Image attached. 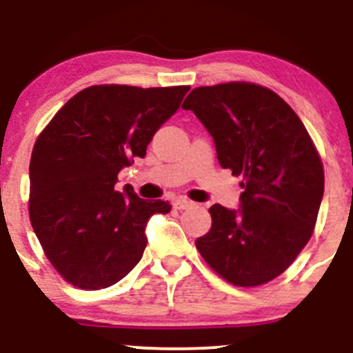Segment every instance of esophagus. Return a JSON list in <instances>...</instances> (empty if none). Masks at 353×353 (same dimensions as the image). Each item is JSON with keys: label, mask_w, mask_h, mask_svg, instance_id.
<instances>
[{"label": "esophagus", "mask_w": 353, "mask_h": 353, "mask_svg": "<svg viewBox=\"0 0 353 353\" xmlns=\"http://www.w3.org/2000/svg\"><path fill=\"white\" fill-rule=\"evenodd\" d=\"M193 206V201H190V199L186 198H177L176 201H174V208L176 210H186V208H191Z\"/></svg>", "instance_id": "34e87169"}]
</instances>
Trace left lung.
<instances>
[{"instance_id": "left-lung-1", "label": "left lung", "mask_w": 353, "mask_h": 353, "mask_svg": "<svg viewBox=\"0 0 353 353\" xmlns=\"http://www.w3.org/2000/svg\"><path fill=\"white\" fill-rule=\"evenodd\" d=\"M183 109L212 134L220 165L244 179L239 210L210 208L199 254L237 287L276 279L311 239L325 193L307 130L280 95L248 81L194 88Z\"/></svg>"}]
</instances>
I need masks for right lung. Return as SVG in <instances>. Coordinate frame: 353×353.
Listing matches in <instances>:
<instances>
[{
    "label": "right lung",
    "instance_id": "right-lung-1",
    "mask_svg": "<svg viewBox=\"0 0 353 353\" xmlns=\"http://www.w3.org/2000/svg\"><path fill=\"white\" fill-rule=\"evenodd\" d=\"M190 87L94 85L56 112L30 159L28 215L56 272L85 290L128 275L147 248L145 229L169 201L116 190L117 174L143 159L155 131L179 109Z\"/></svg>",
    "mask_w": 353,
    "mask_h": 353
}]
</instances>
